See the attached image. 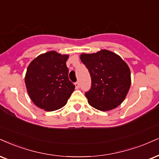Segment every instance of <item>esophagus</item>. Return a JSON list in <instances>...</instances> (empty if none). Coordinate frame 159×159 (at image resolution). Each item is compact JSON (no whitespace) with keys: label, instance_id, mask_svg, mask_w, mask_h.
<instances>
[{"label":"esophagus","instance_id":"34e87169","mask_svg":"<svg viewBox=\"0 0 159 159\" xmlns=\"http://www.w3.org/2000/svg\"><path fill=\"white\" fill-rule=\"evenodd\" d=\"M75 86H76V89H79V88H80V83H79V82H76V83H75Z\"/></svg>","mask_w":159,"mask_h":159}]
</instances>
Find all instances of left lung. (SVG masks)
<instances>
[{
	"label": "left lung",
	"mask_w": 159,
	"mask_h": 159,
	"mask_svg": "<svg viewBox=\"0 0 159 159\" xmlns=\"http://www.w3.org/2000/svg\"><path fill=\"white\" fill-rule=\"evenodd\" d=\"M80 59L89 69L91 88L86 92L89 105L102 111H111L125 100L131 84L130 70L120 56L102 49L81 54Z\"/></svg>",
	"instance_id": "obj_1"
}]
</instances>
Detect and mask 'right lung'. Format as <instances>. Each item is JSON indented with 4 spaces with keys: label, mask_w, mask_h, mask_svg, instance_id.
<instances>
[{
    "label": "right lung",
    "mask_w": 159,
    "mask_h": 159,
    "mask_svg": "<svg viewBox=\"0 0 159 159\" xmlns=\"http://www.w3.org/2000/svg\"><path fill=\"white\" fill-rule=\"evenodd\" d=\"M69 55L55 51L40 54L27 68L25 83L34 105L46 111L66 105L75 85L68 79L66 66Z\"/></svg>",
    "instance_id": "add662e5"
}]
</instances>
